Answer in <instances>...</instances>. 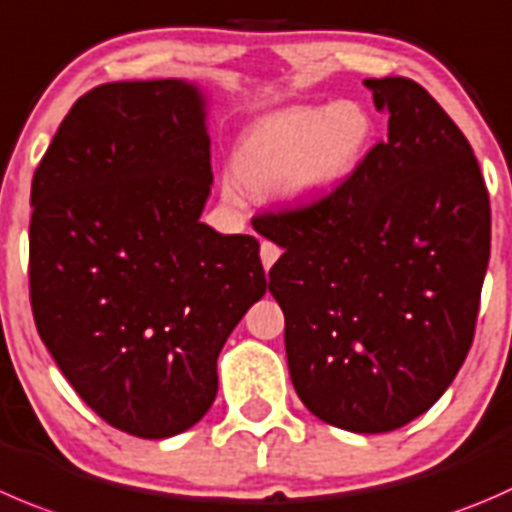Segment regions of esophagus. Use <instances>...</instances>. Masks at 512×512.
Here are the masks:
<instances>
[{"label": "esophagus", "instance_id": "34e87169", "mask_svg": "<svg viewBox=\"0 0 512 512\" xmlns=\"http://www.w3.org/2000/svg\"><path fill=\"white\" fill-rule=\"evenodd\" d=\"M280 255H282V250L275 245V242L265 240L260 245V257H262V265H265V270H270V267L275 265L277 257H280Z\"/></svg>", "mask_w": 512, "mask_h": 512}]
</instances>
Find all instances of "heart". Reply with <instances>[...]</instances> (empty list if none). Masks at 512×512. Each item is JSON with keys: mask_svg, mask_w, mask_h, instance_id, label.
Returning <instances> with one entry per match:
<instances>
[{"mask_svg": "<svg viewBox=\"0 0 512 512\" xmlns=\"http://www.w3.org/2000/svg\"><path fill=\"white\" fill-rule=\"evenodd\" d=\"M375 135V122L362 104L342 99L330 107H290L255 122L237 147V175L252 190L285 182L287 195L312 200L355 175ZM232 205L245 192L237 180L222 185Z\"/></svg>", "mask_w": 512, "mask_h": 512, "instance_id": "heart-1", "label": "heart"}]
</instances>
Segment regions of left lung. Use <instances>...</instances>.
Segmentation results:
<instances>
[{"instance_id": "1", "label": "left lung", "mask_w": 512, "mask_h": 512, "mask_svg": "<svg viewBox=\"0 0 512 512\" xmlns=\"http://www.w3.org/2000/svg\"><path fill=\"white\" fill-rule=\"evenodd\" d=\"M388 112L350 180L252 220L280 245L292 385L312 415L390 433L428 413L468 357L490 260V197L473 147L408 77L365 79Z\"/></svg>"}]
</instances>
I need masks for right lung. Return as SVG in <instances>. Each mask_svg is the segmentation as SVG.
Instances as JSON below:
<instances>
[{"label":"right lung","instance_id":"1","mask_svg":"<svg viewBox=\"0 0 512 512\" xmlns=\"http://www.w3.org/2000/svg\"><path fill=\"white\" fill-rule=\"evenodd\" d=\"M207 102L185 79L99 84L32 180L34 322L79 398L147 440L185 433L217 395V357L267 292L260 242L200 222Z\"/></svg>","mask_w":512,"mask_h":512}]
</instances>
